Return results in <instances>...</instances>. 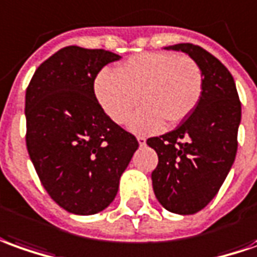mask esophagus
Segmentation results:
<instances>
[{
  "instance_id": "obj_1",
  "label": "esophagus",
  "mask_w": 257,
  "mask_h": 257,
  "mask_svg": "<svg viewBox=\"0 0 257 257\" xmlns=\"http://www.w3.org/2000/svg\"><path fill=\"white\" fill-rule=\"evenodd\" d=\"M137 140H139V144L140 146H146V137H143V136H139V137H137Z\"/></svg>"
}]
</instances>
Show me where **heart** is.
<instances>
[{
  "label": "heart",
  "mask_w": 257,
  "mask_h": 257,
  "mask_svg": "<svg viewBox=\"0 0 257 257\" xmlns=\"http://www.w3.org/2000/svg\"><path fill=\"white\" fill-rule=\"evenodd\" d=\"M204 74L190 56L172 53H141L117 68L105 70L96 78L95 93L109 117L124 124L141 96L144 106L132 118L140 133L159 132L165 121L175 125L190 116L199 105Z\"/></svg>",
  "instance_id": "heart-1"
}]
</instances>
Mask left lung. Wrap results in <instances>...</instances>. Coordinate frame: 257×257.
Wrapping results in <instances>:
<instances>
[{"label": "left lung", "mask_w": 257, "mask_h": 257, "mask_svg": "<svg viewBox=\"0 0 257 257\" xmlns=\"http://www.w3.org/2000/svg\"><path fill=\"white\" fill-rule=\"evenodd\" d=\"M166 49L193 57L204 74L199 105L180 124L147 140L158 155L152 171L154 193L168 211L199 213L214 199L238 150L240 100L231 72L218 58L192 43Z\"/></svg>", "instance_id": "left-lung-1"}]
</instances>
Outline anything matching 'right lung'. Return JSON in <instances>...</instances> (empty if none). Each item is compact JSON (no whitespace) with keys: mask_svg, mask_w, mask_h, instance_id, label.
Masks as SVG:
<instances>
[{"mask_svg":"<svg viewBox=\"0 0 257 257\" xmlns=\"http://www.w3.org/2000/svg\"><path fill=\"white\" fill-rule=\"evenodd\" d=\"M120 56L68 46L37 67L26 88V148L40 183L65 211L96 214L110 204L139 141L95 96V78Z\"/></svg>","mask_w":257,"mask_h":257,"instance_id":"right-lung-1","label":"right lung"}]
</instances>
